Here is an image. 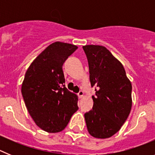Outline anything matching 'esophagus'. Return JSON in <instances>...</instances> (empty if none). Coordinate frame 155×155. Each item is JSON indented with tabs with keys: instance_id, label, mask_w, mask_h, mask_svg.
I'll use <instances>...</instances> for the list:
<instances>
[{
	"instance_id": "34e87169",
	"label": "esophagus",
	"mask_w": 155,
	"mask_h": 155,
	"mask_svg": "<svg viewBox=\"0 0 155 155\" xmlns=\"http://www.w3.org/2000/svg\"><path fill=\"white\" fill-rule=\"evenodd\" d=\"M78 96L80 98H83V96H84V92H83V91H79V92L78 93Z\"/></svg>"
}]
</instances>
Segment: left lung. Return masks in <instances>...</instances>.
Instances as JSON below:
<instances>
[{"label": "left lung", "mask_w": 155, "mask_h": 155, "mask_svg": "<svg viewBox=\"0 0 155 155\" xmlns=\"http://www.w3.org/2000/svg\"><path fill=\"white\" fill-rule=\"evenodd\" d=\"M89 68L92 109L84 113L87 130L96 138H109L118 132L132 106V85L121 63L102 46H83Z\"/></svg>", "instance_id": "left-lung-1"}]
</instances>
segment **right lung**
Instances as JSON below:
<instances>
[{
  "mask_svg": "<svg viewBox=\"0 0 155 155\" xmlns=\"http://www.w3.org/2000/svg\"><path fill=\"white\" fill-rule=\"evenodd\" d=\"M78 49L56 42L29 66L21 85L25 104L35 124L48 133L61 132L78 109V96L65 86L63 64Z\"/></svg>",
  "mask_w": 155,
  "mask_h": 155,
  "instance_id": "1",
  "label": "right lung"
}]
</instances>
